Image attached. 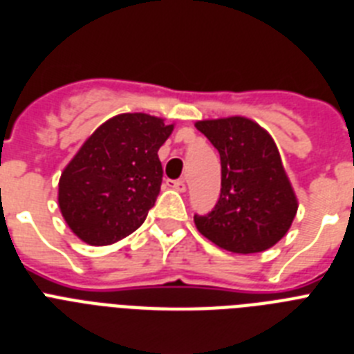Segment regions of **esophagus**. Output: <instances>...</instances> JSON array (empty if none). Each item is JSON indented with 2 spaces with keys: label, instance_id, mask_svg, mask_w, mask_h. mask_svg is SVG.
<instances>
[{
  "label": "esophagus",
  "instance_id": "1",
  "mask_svg": "<svg viewBox=\"0 0 354 354\" xmlns=\"http://www.w3.org/2000/svg\"><path fill=\"white\" fill-rule=\"evenodd\" d=\"M167 187H172V189L183 192L185 191V182L183 180H167Z\"/></svg>",
  "mask_w": 354,
  "mask_h": 354
}]
</instances>
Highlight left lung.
Instances as JSON below:
<instances>
[{
    "label": "left lung",
    "instance_id": "obj_1",
    "mask_svg": "<svg viewBox=\"0 0 354 354\" xmlns=\"http://www.w3.org/2000/svg\"><path fill=\"white\" fill-rule=\"evenodd\" d=\"M221 158V194L196 228L219 248L255 254L286 236L299 203L272 136L245 117L196 122Z\"/></svg>",
    "mask_w": 354,
    "mask_h": 354
}]
</instances>
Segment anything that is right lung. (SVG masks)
I'll return each instance as SVG.
<instances>
[{"label": "right lung", "instance_id": "right-lung-1", "mask_svg": "<svg viewBox=\"0 0 354 354\" xmlns=\"http://www.w3.org/2000/svg\"><path fill=\"white\" fill-rule=\"evenodd\" d=\"M174 126L145 113L106 120L59 180V209L79 239L104 246L140 227L160 194L158 149Z\"/></svg>", "mask_w": 354, "mask_h": 354}]
</instances>
